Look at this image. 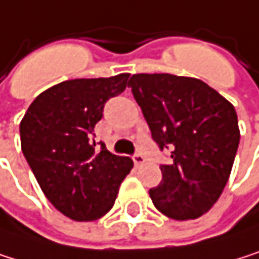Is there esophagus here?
<instances>
[{
    "label": "esophagus",
    "instance_id": "esophagus-1",
    "mask_svg": "<svg viewBox=\"0 0 259 259\" xmlns=\"http://www.w3.org/2000/svg\"><path fill=\"white\" fill-rule=\"evenodd\" d=\"M134 162H135V165H143V164L146 162V158H144L141 153H137V155L134 156Z\"/></svg>",
    "mask_w": 259,
    "mask_h": 259
}]
</instances>
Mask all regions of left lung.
Returning a JSON list of instances; mask_svg holds the SVG:
<instances>
[{
  "instance_id": "1",
  "label": "left lung",
  "mask_w": 259,
  "mask_h": 259,
  "mask_svg": "<svg viewBox=\"0 0 259 259\" xmlns=\"http://www.w3.org/2000/svg\"><path fill=\"white\" fill-rule=\"evenodd\" d=\"M128 88L161 150L173 162L161 165L162 182L149 191L156 209L173 220L206 214L228 184L240 128L235 107L194 77L134 74Z\"/></svg>"
}]
</instances>
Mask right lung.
Returning a JSON list of instances; mask_svg holds the SVG:
<instances>
[{"mask_svg":"<svg viewBox=\"0 0 259 259\" xmlns=\"http://www.w3.org/2000/svg\"><path fill=\"white\" fill-rule=\"evenodd\" d=\"M131 74L74 78L39 94L21 124L22 153L51 205L75 222L107 214L134 161L98 149L94 127L103 107L119 95Z\"/></svg>","mask_w":259,"mask_h":259,"instance_id":"add662e5","label":"right lung"}]
</instances>
